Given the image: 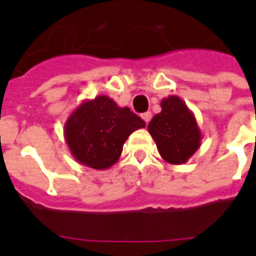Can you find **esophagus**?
<instances>
[{
	"label": "esophagus",
	"instance_id": "1",
	"mask_svg": "<svg viewBox=\"0 0 256 256\" xmlns=\"http://www.w3.org/2000/svg\"><path fill=\"white\" fill-rule=\"evenodd\" d=\"M142 120H144L146 124H148V122H150V120H152V112H144V114H142Z\"/></svg>",
	"mask_w": 256,
	"mask_h": 256
}]
</instances>
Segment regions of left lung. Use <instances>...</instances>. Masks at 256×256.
I'll list each match as a JSON object with an SVG mask.
<instances>
[{
	"label": "left lung",
	"instance_id": "left-lung-1",
	"mask_svg": "<svg viewBox=\"0 0 256 256\" xmlns=\"http://www.w3.org/2000/svg\"><path fill=\"white\" fill-rule=\"evenodd\" d=\"M162 112L152 116L148 130L168 164H186L200 148L202 132L194 112L178 96L160 100Z\"/></svg>",
	"mask_w": 256,
	"mask_h": 256
}]
</instances>
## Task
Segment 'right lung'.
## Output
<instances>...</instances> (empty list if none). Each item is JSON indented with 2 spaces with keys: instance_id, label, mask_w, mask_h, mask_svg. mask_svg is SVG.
Listing matches in <instances>:
<instances>
[{
  "instance_id": "obj_1",
  "label": "right lung",
  "mask_w": 256,
  "mask_h": 256,
  "mask_svg": "<svg viewBox=\"0 0 256 256\" xmlns=\"http://www.w3.org/2000/svg\"><path fill=\"white\" fill-rule=\"evenodd\" d=\"M146 126L128 108H120L108 96L82 100L66 120L64 134L78 164L108 170L116 164L130 134Z\"/></svg>"
}]
</instances>
